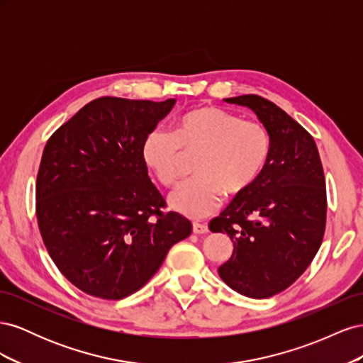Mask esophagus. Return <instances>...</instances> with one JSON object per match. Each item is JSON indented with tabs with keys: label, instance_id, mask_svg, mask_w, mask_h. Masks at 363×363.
<instances>
[{
	"label": "esophagus",
	"instance_id": "obj_1",
	"mask_svg": "<svg viewBox=\"0 0 363 363\" xmlns=\"http://www.w3.org/2000/svg\"><path fill=\"white\" fill-rule=\"evenodd\" d=\"M192 230L195 235H206L208 232V227L206 224H200V223H194Z\"/></svg>",
	"mask_w": 363,
	"mask_h": 363
}]
</instances>
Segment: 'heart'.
<instances>
[{"mask_svg":"<svg viewBox=\"0 0 363 363\" xmlns=\"http://www.w3.org/2000/svg\"><path fill=\"white\" fill-rule=\"evenodd\" d=\"M269 152L265 125L216 106L192 108L177 119L174 135L156 128L142 144L144 162L164 188H177L184 180V157H199L194 168L196 180L171 199L175 211L194 219L215 213L224 195H245L265 169Z\"/></svg>","mask_w":363,"mask_h":363,"instance_id":"b5f03b06","label":"heart"}]
</instances>
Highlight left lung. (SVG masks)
<instances>
[{"mask_svg": "<svg viewBox=\"0 0 363 363\" xmlns=\"http://www.w3.org/2000/svg\"><path fill=\"white\" fill-rule=\"evenodd\" d=\"M257 115L271 138V152L256 184L212 219L227 233L233 255L218 268L230 288L250 298H268L298 279L323 242L327 191L323 163L309 131L259 95L225 98Z\"/></svg>", "mask_w": 363, "mask_h": 363, "instance_id": "8db88e82", "label": "left lung"}]
</instances>
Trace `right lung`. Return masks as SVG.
Wrapping results in <instances>:
<instances>
[{"instance_id": "obj_1", "label": "right lung", "mask_w": 363, "mask_h": 363, "mask_svg": "<svg viewBox=\"0 0 363 363\" xmlns=\"http://www.w3.org/2000/svg\"><path fill=\"white\" fill-rule=\"evenodd\" d=\"M174 104L96 98L43 148L39 232L59 271L87 295L115 301L135 294L192 232L182 215L162 212L167 201L142 157L145 136Z\"/></svg>"}]
</instances>
